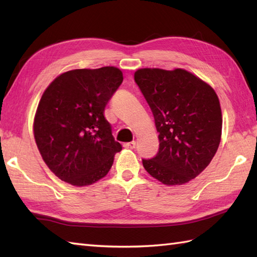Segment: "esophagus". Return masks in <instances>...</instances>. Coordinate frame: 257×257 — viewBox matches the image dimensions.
<instances>
[{"instance_id":"obj_1","label":"esophagus","mask_w":257,"mask_h":257,"mask_svg":"<svg viewBox=\"0 0 257 257\" xmlns=\"http://www.w3.org/2000/svg\"><path fill=\"white\" fill-rule=\"evenodd\" d=\"M123 147L127 149H135L136 148V141H132V143H125L123 144Z\"/></svg>"}]
</instances>
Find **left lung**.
<instances>
[{"mask_svg": "<svg viewBox=\"0 0 257 257\" xmlns=\"http://www.w3.org/2000/svg\"><path fill=\"white\" fill-rule=\"evenodd\" d=\"M155 117L159 150L143 159L150 176L167 185L189 182L219 148L222 112L214 89L187 70L141 68L135 73Z\"/></svg>", "mask_w": 257, "mask_h": 257, "instance_id": "left-lung-1", "label": "left lung"}]
</instances>
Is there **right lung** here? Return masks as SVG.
<instances>
[{"label": "right lung", "mask_w": 257, "mask_h": 257, "mask_svg": "<svg viewBox=\"0 0 257 257\" xmlns=\"http://www.w3.org/2000/svg\"><path fill=\"white\" fill-rule=\"evenodd\" d=\"M123 80L120 69H74L59 75L43 94L34 138L43 160L63 181L85 187L110 170L122 149L105 118V108Z\"/></svg>", "instance_id": "right-lung-1"}]
</instances>
